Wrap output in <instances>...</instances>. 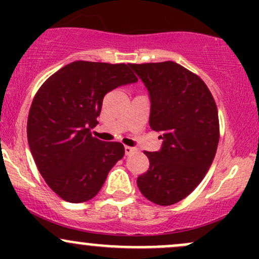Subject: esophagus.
<instances>
[{"label": "esophagus", "mask_w": 259, "mask_h": 259, "mask_svg": "<svg viewBox=\"0 0 259 259\" xmlns=\"http://www.w3.org/2000/svg\"><path fill=\"white\" fill-rule=\"evenodd\" d=\"M124 149H125V154H126V155H130V154H133L135 150H137V149L132 148V146H125Z\"/></svg>", "instance_id": "1"}]
</instances>
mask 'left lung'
<instances>
[{"mask_svg":"<svg viewBox=\"0 0 259 259\" xmlns=\"http://www.w3.org/2000/svg\"><path fill=\"white\" fill-rule=\"evenodd\" d=\"M130 67L148 89L149 125L163 140L159 151H144L150 165L138 177V187L155 204H176L198 187L213 163L219 142L215 101L204 81L177 62Z\"/></svg>","mask_w":259,"mask_h":259,"instance_id":"8db88e82","label":"left lung"}]
</instances>
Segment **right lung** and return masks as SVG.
Wrapping results in <instances>:
<instances>
[{"mask_svg": "<svg viewBox=\"0 0 259 259\" xmlns=\"http://www.w3.org/2000/svg\"><path fill=\"white\" fill-rule=\"evenodd\" d=\"M137 81L130 65L74 61L38 89L28 113V145L45 182L66 202L95 197L124 156V145L101 142L91 129L104 96Z\"/></svg>", "mask_w": 259, "mask_h": 259, "instance_id": "1", "label": "right lung"}]
</instances>
